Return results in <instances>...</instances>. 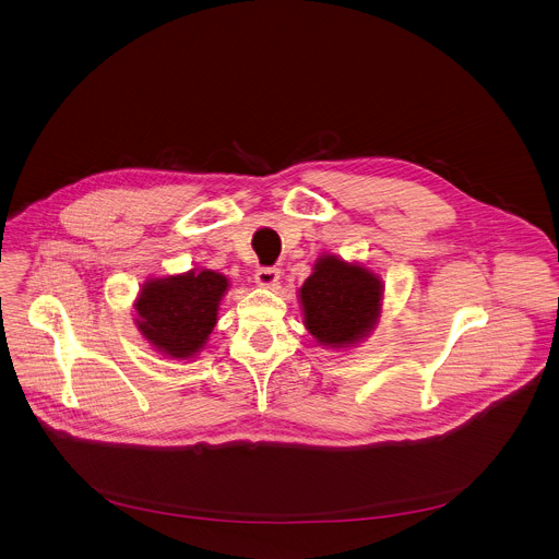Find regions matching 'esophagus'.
I'll return each mask as SVG.
<instances>
[{"label":"esophagus","instance_id":"34e87169","mask_svg":"<svg viewBox=\"0 0 559 559\" xmlns=\"http://www.w3.org/2000/svg\"><path fill=\"white\" fill-rule=\"evenodd\" d=\"M254 278H257V283L261 287H274L278 283V278H281V270H276V267H261V270H257Z\"/></svg>","mask_w":559,"mask_h":559}]
</instances>
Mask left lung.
I'll list each match as a JSON object with an SVG mask.
<instances>
[{"mask_svg": "<svg viewBox=\"0 0 559 559\" xmlns=\"http://www.w3.org/2000/svg\"><path fill=\"white\" fill-rule=\"evenodd\" d=\"M382 281L360 263L325 254L300 287L307 332L328 347H352L376 328Z\"/></svg>", "mask_w": 559, "mask_h": 559, "instance_id": "left-lung-1", "label": "left lung"}]
</instances>
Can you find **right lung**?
I'll return each instance as SVG.
<instances>
[{"mask_svg":"<svg viewBox=\"0 0 559 559\" xmlns=\"http://www.w3.org/2000/svg\"><path fill=\"white\" fill-rule=\"evenodd\" d=\"M227 287V278L212 270L150 278L134 300V323L156 352L181 360L192 358L205 347L216 325L218 302Z\"/></svg>","mask_w":559,"mask_h":559,"instance_id":"obj_1","label":"right lung"}]
</instances>
